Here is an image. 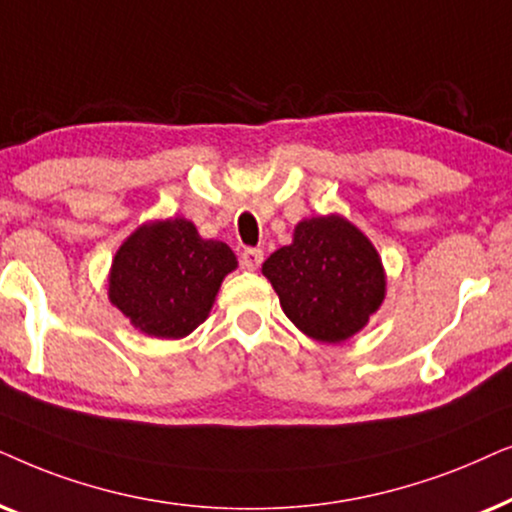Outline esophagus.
Instances as JSON below:
<instances>
[{
  "label": "esophagus",
  "mask_w": 512,
  "mask_h": 512,
  "mask_svg": "<svg viewBox=\"0 0 512 512\" xmlns=\"http://www.w3.org/2000/svg\"><path fill=\"white\" fill-rule=\"evenodd\" d=\"M262 260H264V252H262L260 248H245L243 255H241L243 269H248V271H257V269H260Z\"/></svg>",
  "instance_id": "34e87169"
}]
</instances>
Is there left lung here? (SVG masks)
<instances>
[{
	"mask_svg": "<svg viewBox=\"0 0 512 512\" xmlns=\"http://www.w3.org/2000/svg\"><path fill=\"white\" fill-rule=\"evenodd\" d=\"M281 306L306 337L339 344L363 330L386 297L381 257L342 215L302 220L290 245L262 264Z\"/></svg>",
	"mask_w": 512,
	"mask_h": 512,
	"instance_id": "obj_1",
	"label": "left lung"
}]
</instances>
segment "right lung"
Returning <instances> with one entry per match:
<instances>
[{"label": "right lung", "mask_w": 512, "mask_h": 512, "mask_svg": "<svg viewBox=\"0 0 512 512\" xmlns=\"http://www.w3.org/2000/svg\"><path fill=\"white\" fill-rule=\"evenodd\" d=\"M236 267L227 243L201 238L185 217L147 222L114 255L109 302L145 335L182 339L208 318Z\"/></svg>", "instance_id": "obj_1"}]
</instances>
